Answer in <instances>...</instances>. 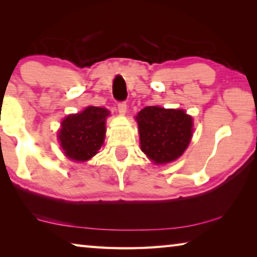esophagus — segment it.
Returning a JSON list of instances; mask_svg holds the SVG:
<instances>
[{"label":"esophagus","instance_id":"obj_1","mask_svg":"<svg viewBox=\"0 0 257 257\" xmlns=\"http://www.w3.org/2000/svg\"><path fill=\"white\" fill-rule=\"evenodd\" d=\"M118 110L120 112V114H124L127 112V103L125 102H119L118 103Z\"/></svg>","mask_w":257,"mask_h":257}]
</instances>
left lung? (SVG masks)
I'll return each instance as SVG.
<instances>
[{"mask_svg": "<svg viewBox=\"0 0 257 257\" xmlns=\"http://www.w3.org/2000/svg\"><path fill=\"white\" fill-rule=\"evenodd\" d=\"M141 149L154 163H168L184 153L193 133V119L182 110L146 106L136 116Z\"/></svg>", "mask_w": 257, "mask_h": 257, "instance_id": "1", "label": "left lung"}]
</instances>
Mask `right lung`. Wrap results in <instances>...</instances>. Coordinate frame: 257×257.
Segmentation results:
<instances>
[{
    "label": "right lung",
    "instance_id": "obj_1",
    "mask_svg": "<svg viewBox=\"0 0 257 257\" xmlns=\"http://www.w3.org/2000/svg\"><path fill=\"white\" fill-rule=\"evenodd\" d=\"M106 108L88 106L81 113L68 115L59 132L61 147L69 159L87 161L103 145L105 137Z\"/></svg>",
    "mask_w": 257,
    "mask_h": 257
}]
</instances>
